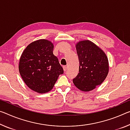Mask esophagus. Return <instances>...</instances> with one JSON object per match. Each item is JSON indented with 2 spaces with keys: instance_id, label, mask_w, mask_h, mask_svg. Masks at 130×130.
<instances>
[{
  "instance_id": "34e87169",
  "label": "esophagus",
  "mask_w": 130,
  "mask_h": 130,
  "mask_svg": "<svg viewBox=\"0 0 130 130\" xmlns=\"http://www.w3.org/2000/svg\"><path fill=\"white\" fill-rule=\"evenodd\" d=\"M67 68H68V67H67V66H63V71H67Z\"/></svg>"
}]
</instances>
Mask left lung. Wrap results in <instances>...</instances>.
Wrapping results in <instances>:
<instances>
[{
    "label": "left lung",
    "instance_id": "left-lung-1",
    "mask_svg": "<svg viewBox=\"0 0 130 130\" xmlns=\"http://www.w3.org/2000/svg\"><path fill=\"white\" fill-rule=\"evenodd\" d=\"M79 60V73L73 79L75 86L82 91H90L101 84L109 72V61L105 53L88 40L76 44Z\"/></svg>",
    "mask_w": 130,
    "mask_h": 130
}]
</instances>
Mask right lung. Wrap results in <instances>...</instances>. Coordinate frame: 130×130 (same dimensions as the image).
Here are the masks:
<instances>
[{"instance_id":"obj_1","label":"right lung","mask_w":130,"mask_h":130,"mask_svg":"<svg viewBox=\"0 0 130 130\" xmlns=\"http://www.w3.org/2000/svg\"><path fill=\"white\" fill-rule=\"evenodd\" d=\"M54 44L46 39L30 43L20 57L18 69L24 83L40 94L53 89L63 70L58 59L53 54Z\"/></svg>"}]
</instances>
